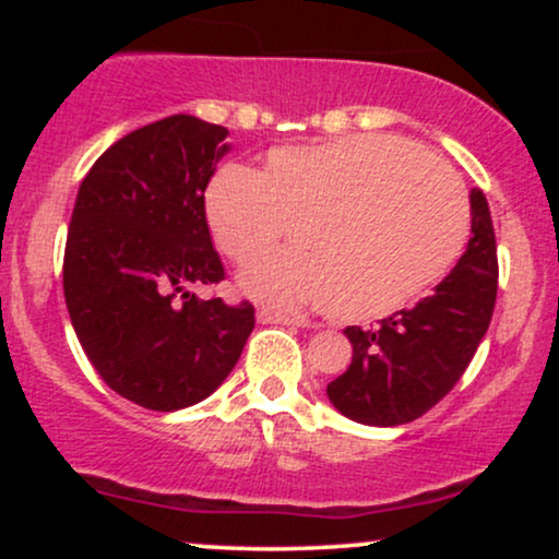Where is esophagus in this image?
<instances>
[{"mask_svg":"<svg viewBox=\"0 0 559 559\" xmlns=\"http://www.w3.org/2000/svg\"><path fill=\"white\" fill-rule=\"evenodd\" d=\"M260 323H275V325H305V320L297 316H286V312H273V310H258Z\"/></svg>","mask_w":559,"mask_h":559,"instance_id":"esophagus-1","label":"esophagus"}]
</instances>
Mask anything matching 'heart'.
Listing matches in <instances>:
<instances>
[{
  "mask_svg": "<svg viewBox=\"0 0 559 559\" xmlns=\"http://www.w3.org/2000/svg\"><path fill=\"white\" fill-rule=\"evenodd\" d=\"M204 213L239 265L265 258L288 228L297 249L243 271V294L344 320L391 316L426 294L452 271L471 228L454 170L386 133L278 146L260 173L223 168Z\"/></svg>",
  "mask_w": 559,
  "mask_h": 559,
  "instance_id": "obj_1",
  "label": "heart"
}]
</instances>
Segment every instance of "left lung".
I'll use <instances>...</instances> for the list:
<instances>
[{"instance_id": "8db88e82", "label": "left lung", "mask_w": 559, "mask_h": 559, "mask_svg": "<svg viewBox=\"0 0 559 559\" xmlns=\"http://www.w3.org/2000/svg\"><path fill=\"white\" fill-rule=\"evenodd\" d=\"M497 241L484 191H471V241L457 265L409 310L349 325L352 362L325 389L344 418L402 426L452 391L491 323L497 301Z\"/></svg>"}]
</instances>
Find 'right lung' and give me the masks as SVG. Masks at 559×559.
I'll return each instance as SVG.
<instances>
[{"label": "right lung", "instance_id": "add662e5", "mask_svg": "<svg viewBox=\"0 0 559 559\" xmlns=\"http://www.w3.org/2000/svg\"><path fill=\"white\" fill-rule=\"evenodd\" d=\"M228 128L170 115L115 141L81 181L62 288L96 373L157 413L207 400L254 329L249 301L194 288L223 281L204 189L230 150Z\"/></svg>", "mask_w": 559, "mask_h": 559}]
</instances>
